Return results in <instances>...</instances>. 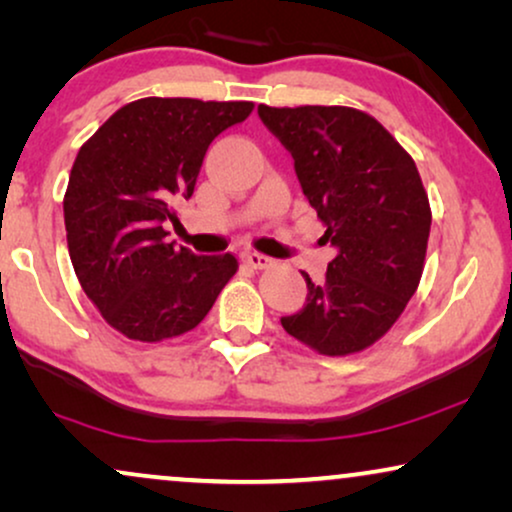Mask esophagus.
I'll return each mask as SVG.
<instances>
[{
	"instance_id": "34e87169",
	"label": "esophagus",
	"mask_w": 512,
	"mask_h": 512,
	"mask_svg": "<svg viewBox=\"0 0 512 512\" xmlns=\"http://www.w3.org/2000/svg\"><path fill=\"white\" fill-rule=\"evenodd\" d=\"M242 258H244V263L251 265V268H254V270H263V268H268V265L272 263L270 256L258 254V251H247V254H244Z\"/></svg>"
}]
</instances>
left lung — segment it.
Returning a JSON list of instances; mask_svg holds the SVG:
<instances>
[{"mask_svg": "<svg viewBox=\"0 0 512 512\" xmlns=\"http://www.w3.org/2000/svg\"><path fill=\"white\" fill-rule=\"evenodd\" d=\"M291 153L300 188L335 247L326 279L307 282L305 307L284 331L326 356L382 338L415 296L431 230L429 195L410 153L352 107H258Z\"/></svg>", "mask_w": 512, "mask_h": 512, "instance_id": "obj_1", "label": "left lung"}]
</instances>
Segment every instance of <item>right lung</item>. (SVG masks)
Listing matches in <instances>:
<instances>
[{
	"mask_svg": "<svg viewBox=\"0 0 512 512\" xmlns=\"http://www.w3.org/2000/svg\"><path fill=\"white\" fill-rule=\"evenodd\" d=\"M251 102L144 97L125 104L79 149L65 193L67 247L81 289L125 338L160 342L207 317L237 258L195 256L163 228L191 198L202 158Z\"/></svg>",
	"mask_w": 512,
	"mask_h": 512,
	"instance_id": "right-lung-1",
	"label": "right lung"
}]
</instances>
